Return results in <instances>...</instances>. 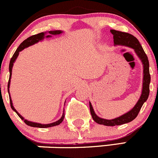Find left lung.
Wrapping results in <instances>:
<instances>
[{
	"instance_id": "8db88e82",
	"label": "left lung",
	"mask_w": 158,
	"mask_h": 158,
	"mask_svg": "<svg viewBox=\"0 0 158 158\" xmlns=\"http://www.w3.org/2000/svg\"><path fill=\"white\" fill-rule=\"evenodd\" d=\"M110 33L113 34L114 43L115 45H122V46L129 47V48H133L134 50L135 53L138 56L139 58L140 59L142 64H143V77L141 95H140L138 101L130 111L121 115V117H118V118L111 120H106L99 118L95 114L90 102L89 103L90 114H91L92 118H93L94 121L98 123V124H103V125L105 126L121 125V124L131 122L133 120L137 118V114H138L139 111H140V108L143 106V103L148 100L150 93V82H151V75H150L149 71V61H148V56L145 54L144 51L142 48L138 40L134 36H133L131 34H128V33L121 32V31H115V30H110Z\"/></svg>"
}]
</instances>
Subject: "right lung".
Wrapping results in <instances>:
<instances>
[{"label": "right lung", "instance_id": "add662e5", "mask_svg": "<svg viewBox=\"0 0 158 158\" xmlns=\"http://www.w3.org/2000/svg\"><path fill=\"white\" fill-rule=\"evenodd\" d=\"M62 32H63V31H48V34H49V35L46 36V37H51L52 35H58V34H61ZM45 34H46V32H45V33L41 32V33H39V34H35V35L31 36V37H29L28 38H27L26 40H24V41H23L22 43H21V44L19 45V47L17 48L16 51L15 52L14 55L12 56L11 59H10V64H9V71H10V77H9L8 84H7V90H8L9 98H10V107H11L12 110H15V111L16 112L17 114L19 116V118H21V120H23V121H24V122L27 125L31 126V127H40V128H45V127H54V126L59 125V124H60V123L63 121L64 118V114L63 113V115H62V117L60 118V119H59L58 121H56V122L51 123V124H39V123H35V122H32V121H27V120L24 119V118H23V117L21 116V115L20 114L18 113V111H17L16 109L14 107L13 104H12L11 98H10V92H9V87H10V78H11L12 68H13L14 63H15V60H16L17 57H18V54H19L20 51H21L22 50H24V48H27V47L31 46V45L34 44H36V43H37V42H39L40 40H43V39L45 37Z\"/></svg>", "mask_w": 158, "mask_h": 158}]
</instances>
